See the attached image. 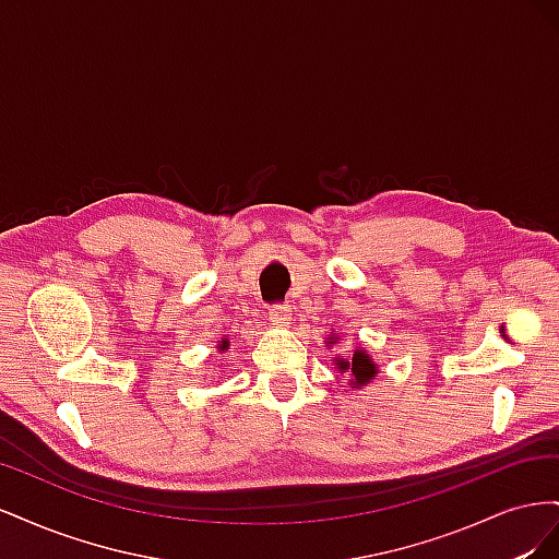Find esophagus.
Here are the masks:
<instances>
[{
  "mask_svg": "<svg viewBox=\"0 0 559 559\" xmlns=\"http://www.w3.org/2000/svg\"><path fill=\"white\" fill-rule=\"evenodd\" d=\"M270 321L277 326H289L292 321V308L289 306H275L270 308Z\"/></svg>",
  "mask_w": 559,
  "mask_h": 559,
  "instance_id": "esophagus-1",
  "label": "esophagus"
}]
</instances>
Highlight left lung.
<instances>
[{"label":"left lung","mask_w":559,"mask_h":559,"mask_svg":"<svg viewBox=\"0 0 559 559\" xmlns=\"http://www.w3.org/2000/svg\"><path fill=\"white\" fill-rule=\"evenodd\" d=\"M337 341H341V335L331 333V335L326 337L324 345L331 349ZM333 366H335L337 373H347V376H349V386L354 389V392H357V389L368 386L370 382H373V380L378 378V373H380L378 361H376L373 357H370L366 347H359V345L354 347L349 359L333 357Z\"/></svg>","instance_id":"8db88e82"}]
</instances>
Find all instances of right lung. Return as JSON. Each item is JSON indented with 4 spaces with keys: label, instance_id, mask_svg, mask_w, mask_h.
Here are the masks:
<instances>
[{
    "label": "right lung",
    "instance_id": "add662e5",
    "mask_svg": "<svg viewBox=\"0 0 559 559\" xmlns=\"http://www.w3.org/2000/svg\"><path fill=\"white\" fill-rule=\"evenodd\" d=\"M228 347H230V343H228V337H222V341H218V345H216V349H218V352H222V354H224V352H226Z\"/></svg>",
    "mask_w": 559,
    "mask_h": 559
}]
</instances>
